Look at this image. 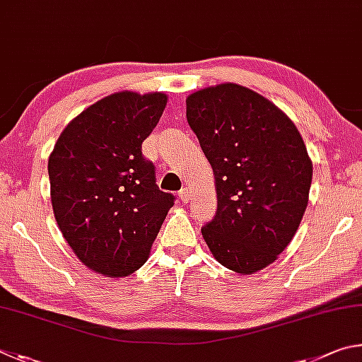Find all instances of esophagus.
Returning <instances> with one entry per match:
<instances>
[{
	"label": "esophagus",
	"instance_id": "obj_1",
	"mask_svg": "<svg viewBox=\"0 0 362 362\" xmlns=\"http://www.w3.org/2000/svg\"><path fill=\"white\" fill-rule=\"evenodd\" d=\"M177 195H180L181 202H185V204H187V202H189V191H187L186 187H185V189H181L180 194H177Z\"/></svg>",
	"mask_w": 362,
	"mask_h": 362
}]
</instances>
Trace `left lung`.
Segmentation results:
<instances>
[{
	"mask_svg": "<svg viewBox=\"0 0 362 362\" xmlns=\"http://www.w3.org/2000/svg\"><path fill=\"white\" fill-rule=\"evenodd\" d=\"M186 105L216 180L218 211L202 235L219 264L255 274L284 251L305 213L313 175L305 143L286 114L243 86L208 87Z\"/></svg>",
	"mask_w": 362,
	"mask_h": 362,
	"instance_id": "1",
	"label": "left lung"
}]
</instances>
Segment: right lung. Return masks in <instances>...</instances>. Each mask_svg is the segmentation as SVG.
<instances>
[{"label": "right lung", "mask_w": 362, "mask_h": 362, "mask_svg": "<svg viewBox=\"0 0 362 362\" xmlns=\"http://www.w3.org/2000/svg\"><path fill=\"white\" fill-rule=\"evenodd\" d=\"M165 105L160 92L101 98L65 127L49 157L57 224L81 262L101 275L141 267L175 204L141 152Z\"/></svg>", "instance_id": "obj_1"}]
</instances>
